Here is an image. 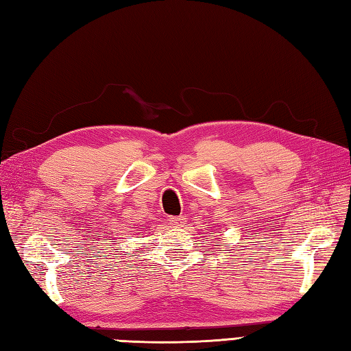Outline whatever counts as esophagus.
Segmentation results:
<instances>
[{
    "label": "esophagus",
    "instance_id": "esophagus-1",
    "mask_svg": "<svg viewBox=\"0 0 351 351\" xmlns=\"http://www.w3.org/2000/svg\"><path fill=\"white\" fill-rule=\"evenodd\" d=\"M186 217H183V215H180V217H171L169 218V223L173 224L174 228H183L184 224H186Z\"/></svg>",
    "mask_w": 351,
    "mask_h": 351
}]
</instances>
